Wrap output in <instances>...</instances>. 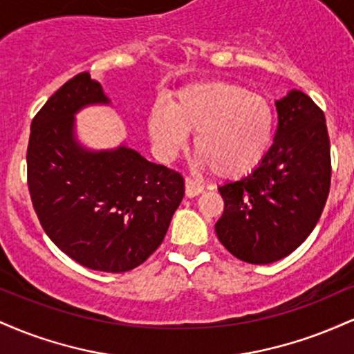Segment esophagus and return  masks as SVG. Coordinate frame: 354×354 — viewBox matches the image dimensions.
I'll return each instance as SVG.
<instances>
[{
  "label": "esophagus",
  "instance_id": "obj_1",
  "mask_svg": "<svg viewBox=\"0 0 354 354\" xmlns=\"http://www.w3.org/2000/svg\"><path fill=\"white\" fill-rule=\"evenodd\" d=\"M203 189H205V188H203L201 183L191 180V178H186V180H185V191H186V196H188V198L198 196V194L203 193Z\"/></svg>",
  "mask_w": 354,
  "mask_h": 354
}]
</instances>
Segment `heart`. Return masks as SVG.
<instances>
[{
    "label": "heart",
    "mask_w": 354,
    "mask_h": 354,
    "mask_svg": "<svg viewBox=\"0 0 354 354\" xmlns=\"http://www.w3.org/2000/svg\"><path fill=\"white\" fill-rule=\"evenodd\" d=\"M194 131V153L205 168L226 180L253 173L270 151L274 115L270 103L228 81L186 84L168 106L149 109L148 133L163 160H173Z\"/></svg>",
    "instance_id": "1"
}]
</instances>
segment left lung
Masks as SVG:
<instances>
[{"mask_svg":"<svg viewBox=\"0 0 354 354\" xmlns=\"http://www.w3.org/2000/svg\"><path fill=\"white\" fill-rule=\"evenodd\" d=\"M278 128L263 163L219 186L225 211L214 225L221 245L241 261L270 265L310 236L326 205L331 154L324 113L303 91L276 101Z\"/></svg>","mask_w":354,"mask_h":354,"instance_id":"obj_1","label":"left lung"}]
</instances>
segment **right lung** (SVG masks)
Segmentation results:
<instances>
[{
  "label": "right lung",
  "instance_id": "obj_1",
  "mask_svg": "<svg viewBox=\"0 0 354 354\" xmlns=\"http://www.w3.org/2000/svg\"><path fill=\"white\" fill-rule=\"evenodd\" d=\"M98 103L109 100L89 73L73 76L44 103L31 123L28 188L44 233L64 254L89 270L124 273L163 243L185 180L124 145L83 148L75 115Z\"/></svg>",
  "mask_w": 354,
  "mask_h": 354
}]
</instances>
